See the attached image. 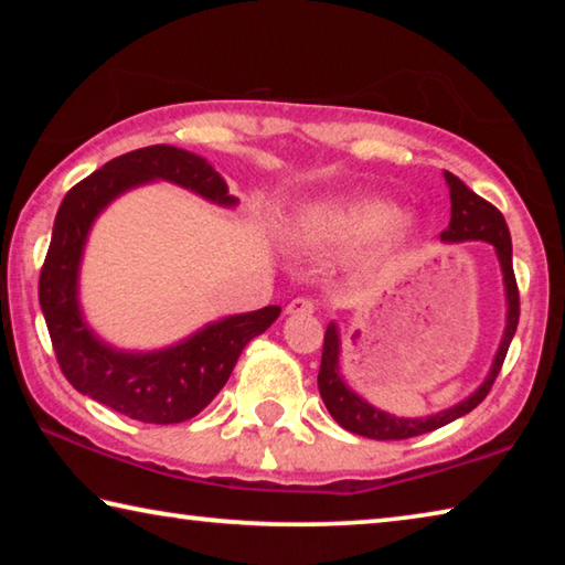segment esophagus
I'll use <instances>...</instances> for the list:
<instances>
[{
	"instance_id": "1",
	"label": "esophagus",
	"mask_w": 565,
	"mask_h": 565,
	"mask_svg": "<svg viewBox=\"0 0 565 565\" xmlns=\"http://www.w3.org/2000/svg\"><path fill=\"white\" fill-rule=\"evenodd\" d=\"M286 313H289V317H311L313 313V301H309V299H294V301H289V306H286Z\"/></svg>"
}]
</instances>
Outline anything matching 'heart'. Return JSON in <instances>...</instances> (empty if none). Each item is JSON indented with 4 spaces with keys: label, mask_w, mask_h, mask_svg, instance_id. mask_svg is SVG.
<instances>
[{
    "label": "heart",
    "mask_w": 565,
    "mask_h": 565,
    "mask_svg": "<svg viewBox=\"0 0 565 565\" xmlns=\"http://www.w3.org/2000/svg\"><path fill=\"white\" fill-rule=\"evenodd\" d=\"M296 236L313 248L374 242L379 256H396L414 244L416 226L388 199L359 194L306 206L296 218Z\"/></svg>",
    "instance_id": "heart-1"
}]
</instances>
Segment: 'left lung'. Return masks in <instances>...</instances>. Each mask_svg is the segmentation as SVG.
Returning <instances> with one entry per match:
<instances>
[{"label":"left lung","instance_id":"8db88e82","mask_svg":"<svg viewBox=\"0 0 565 565\" xmlns=\"http://www.w3.org/2000/svg\"><path fill=\"white\" fill-rule=\"evenodd\" d=\"M444 179L448 184V194H451V222L441 234V242L446 244H461V242H486L493 246L495 259H499L501 274H503V294H505V327L503 339L495 351L493 363L486 374L483 384L478 386L473 394H468L463 401L448 406L438 414L428 416H396L388 411H381L371 406L366 398L359 396L347 381L341 376L339 356H341V333L337 321L327 327V337H323V353H321V369H319V394L327 404L329 414L333 416L339 426L347 428L351 434L376 438V441H401V438H414L420 434L436 431L451 420L466 416L473 411L481 401L489 396L495 376L503 366L505 351L511 347V339L519 327V286H515L513 276V248H511V234L505 226V218L499 209L491 206L486 199H481L476 191L468 189L461 179L454 177L451 171H444Z\"/></svg>","mask_w":565,"mask_h":565}]
</instances>
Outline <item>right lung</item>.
<instances>
[{
    "label": "right lung",
    "mask_w": 565,
    "mask_h": 565,
    "mask_svg": "<svg viewBox=\"0 0 565 565\" xmlns=\"http://www.w3.org/2000/svg\"><path fill=\"white\" fill-rule=\"evenodd\" d=\"M169 181L216 206L234 209L224 177L204 157L154 145L111 159L66 191L40 276V303L66 381L99 404L145 424H181L212 404L248 341L279 319L281 306L234 313L154 351H127L104 341L84 319L79 271L97 216L114 199Z\"/></svg>",
    "instance_id": "obj_1"
}]
</instances>
